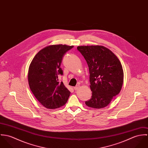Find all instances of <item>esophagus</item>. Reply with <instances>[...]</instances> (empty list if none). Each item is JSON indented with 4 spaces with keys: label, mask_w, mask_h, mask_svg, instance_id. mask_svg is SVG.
<instances>
[{
    "label": "esophagus",
    "mask_w": 148,
    "mask_h": 148,
    "mask_svg": "<svg viewBox=\"0 0 148 148\" xmlns=\"http://www.w3.org/2000/svg\"><path fill=\"white\" fill-rule=\"evenodd\" d=\"M80 85H76V86H75L73 88H74V89L75 90H77V89H78L79 88H80Z\"/></svg>",
    "instance_id": "obj_1"
}]
</instances>
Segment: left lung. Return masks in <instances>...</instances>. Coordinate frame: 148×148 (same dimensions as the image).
<instances>
[{
    "mask_svg": "<svg viewBox=\"0 0 148 148\" xmlns=\"http://www.w3.org/2000/svg\"><path fill=\"white\" fill-rule=\"evenodd\" d=\"M88 64L92 97L85 101L89 107L101 109L108 106L122 88L124 71L117 57L102 45L77 47Z\"/></svg>",
    "mask_w": 148,
    "mask_h": 148,
    "instance_id": "1",
    "label": "left lung"
}]
</instances>
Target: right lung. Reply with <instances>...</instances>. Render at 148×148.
I'll return each instance as SVG.
<instances>
[{
  "mask_svg": "<svg viewBox=\"0 0 148 148\" xmlns=\"http://www.w3.org/2000/svg\"><path fill=\"white\" fill-rule=\"evenodd\" d=\"M73 47L63 44L48 45L35 56L29 65L28 81L36 99L47 109L64 106L71 94L58 76L63 75L60 68L64 55Z\"/></svg>",
  "mask_w": 148,
  "mask_h": 148,
  "instance_id": "obj_1",
  "label": "right lung"
}]
</instances>
